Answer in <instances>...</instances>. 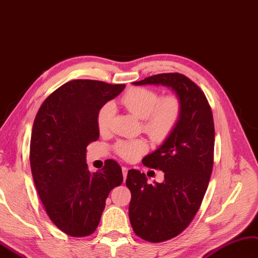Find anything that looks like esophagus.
I'll use <instances>...</instances> for the list:
<instances>
[{
	"label": "esophagus",
	"instance_id": "34e87169",
	"mask_svg": "<svg viewBox=\"0 0 258 258\" xmlns=\"http://www.w3.org/2000/svg\"><path fill=\"white\" fill-rule=\"evenodd\" d=\"M127 171H128V169H127L126 167H122V173H123L124 181L126 180V176H127Z\"/></svg>",
	"mask_w": 258,
	"mask_h": 258
}]
</instances>
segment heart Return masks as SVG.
Returning a JSON list of instances; mask_svg holds the SVG:
<instances>
[{
    "label": "heart",
    "mask_w": 258,
    "mask_h": 258,
    "mask_svg": "<svg viewBox=\"0 0 258 258\" xmlns=\"http://www.w3.org/2000/svg\"><path fill=\"white\" fill-rule=\"evenodd\" d=\"M120 101L132 114L143 120L144 132L156 142L167 140L182 116V101L174 94L160 98V95L154 89L134 87L125 92ZM113 114L114 105L112 102L104 103L99 109L96 118L99 131L105 132L109 128ZM147 149L146 142L141 140L118 141L114 145L116 155L127 161L137 160Z\"/></svg>",
    "instance_id": "b5f03b06"
}]
</instances>
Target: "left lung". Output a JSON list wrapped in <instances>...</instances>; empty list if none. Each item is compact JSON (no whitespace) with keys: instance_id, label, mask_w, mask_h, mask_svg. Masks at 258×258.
<instances>
[{"instance_id":"1","label":"left lung","mask_w":258,"mask_h":258,"mask_svg":"<svg viewBox=\"0 0 258 258\" xmlns=\"http://www.w3.org/2000/svg\"><path fill=\"white\" fill-rule=\"evenodd\" d=\"M134 85L170 87L183 105L172 134L143 159L146 167L163 171L164 181L149 184L134 169L126 179L132 228L143 240L159 243L182 233L201 207L214 167V117L203 90L180 73L157 74Z\"/></svg>"}]
</instances>
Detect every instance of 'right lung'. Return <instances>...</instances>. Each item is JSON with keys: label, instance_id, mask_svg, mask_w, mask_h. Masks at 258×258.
Masks as SVG:
<instances>
[{"label": "right lung", "instance_id": "1", "mask_svg": "<svg viewBox=\"0 0 258 258\" xmlns=\"http://www.w3.org/2000/svg\"><path fill=\"white\" fill-rule=\"evenodd\" d=\"M125 85L75 79L45 99L30 140V168L51 221L71 236L95 232L112 188L123 182L122 169L109 159L90 173L86 148L99 138L97 113Z\"/></svg>", "mask_w": 258, "mask_h": 258}]
</instances>
